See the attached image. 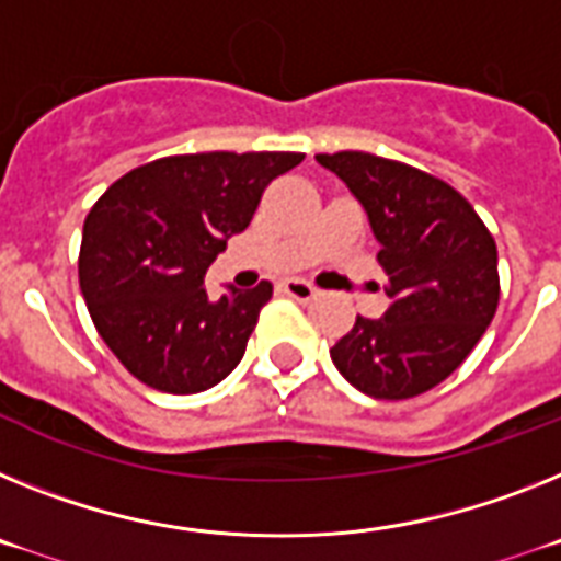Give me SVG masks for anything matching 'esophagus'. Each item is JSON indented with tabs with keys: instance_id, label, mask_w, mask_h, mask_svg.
Here are the masks:
<instances>
[{
	"instance_id": "1",
	"label": "esophagus",
	"mask_w": 561,
	"mask_h": 561,
	"mask_svg": "<svg viewBox=\"0 0 561 561\" xmlns=\"http://www.w3.org/2000/svg\"><path fill=\"white\" fill-rule=\"evenodd\" d=\"M282 290H285L290 299H299V301H310L319 296V290H316V287L305 279H285L282 282Z\"/></svg>"
}]
</instances>
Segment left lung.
<instances>
[{
    "instance_id": "obj_1",
    "label": "left lung",
    "mask_w": 561,
    "mask_h": 561,
    "mask_svg": "<svg viewBox=\"0 0 561 561\" xmlns=\"http://www.w3.org/2000/svg\"><path fill=\"white\" fill-rule=\"evenodd\" d=\"M316 160L367 211L389 301L381 319L358 316L330 358L364 396H421L466 362L494 319V237L469 199L421 169L369 152Z\"/></svg>"
}]
</instances>
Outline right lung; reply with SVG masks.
<instances>
[{"label":"right lung","instance_id":"add662e5","mask_svg":"<svg viewBox=\"0 0 561 561\" xmlns=\"http://www.w3.org/2000/svg\"><path fill=\"white\" fill-rule=\"evenodd\" d=\"M299 152L174 154L133 169L87 214L78 282L106 347L146 387L194 396L245 355L274 287L211 299L206 271Z\"/></svg>","mask_w":561,"mask_h":561}]
</instances>
